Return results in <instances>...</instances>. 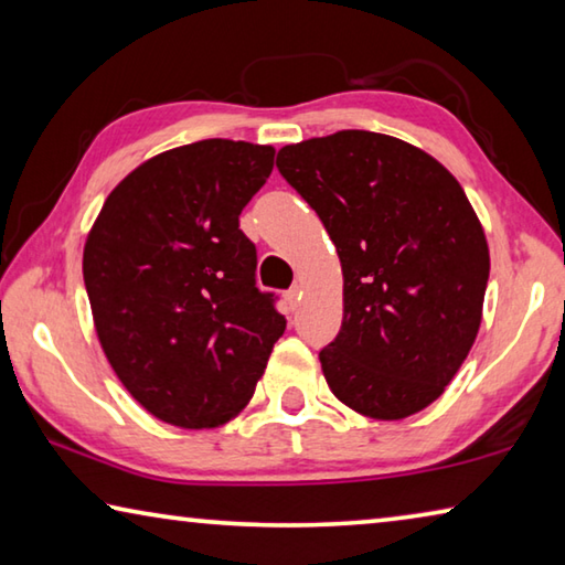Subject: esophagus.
<instances>
[{
    "mask_svg": "<svg viewBox=\"0 0 565 565\" xmlns=\"http://www.w3.org/2000/svg\"><path fill=\"white\" fill-rule=\"evenodd\" d=\"M284 299H286V303H289V311L299 309V301H301V289H299V286H294V289L286 291Z\"/></svg>",
    "mask_w": 565,
    "mask_h": 565,
    "instance_id": "1",
    "label": "esophagus"
}]
</instances>
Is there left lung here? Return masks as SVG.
<instances>
[{
	"instance_id": "8db88e82",
	"label": "left lung",
	"mask_w": 565,
	"mask_h": 565,
	"mask_svg": "<svg viewBox=\"0 0 565 565\" xmlns=\"http://www.w3.org/2000/svg\"><path fill=\"white\" fill-rule=\"evenodd\" d=\"M276 167L341 259V331L319 353L333 396L379 420L418 414L481 327L491 259L461 184L418 147L361 129L284 147Z\"/></svg>"
}]
</instances>
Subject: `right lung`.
Returning a JSON list of instances; mask_svg holds the SVG:
<instances>
[{
  "instance_id": "right-lung-1",
  "label": "right lung",
  "mask_w": 565,
  "mask_h": 565,
  "mask_svg": "<svg viewBox=\"0 0 565 565\" xmlns=\"http://www.w3.org/2000/svg\"><path fill=\"white\" fill-rule=\"evenodd\" d=\"M274 147L204 139L151 157L104 202L84 244L94 329L124 388L179 428H214L254 396L286 319L256 289L238 214Z\"/></svg>"
}]
</instances>
